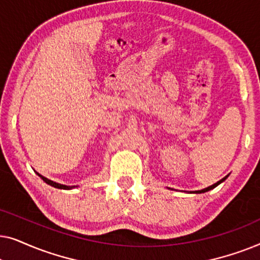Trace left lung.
I'll list each match as a JSON object with an SVG mask.
<instances>
[{"mask_svg":"<svg viewBox=\"0 0 260 260\" xmlns=\"http://www.w3.org/2000/svg\"><path fill=\"white\" fill-rule=\"evenodd\" d=\"M227 177V176H226ZM226 177H223V179H221L220 181H218V182L216 183H214V184H212V186H209V187H207V188H205V189H202V190H198V191H195V193H205V191H208V190H211V189H213V188H215L216 186H218V184H220L222 182V181H225L226 180Z\"/></svg>","mask_w":260,"mask_h":260,"instance_id":"1","label":"left lung"}]
</instances>
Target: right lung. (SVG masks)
Segmentation results:
<instances>
[{
  "label": "right lung",
  "instance_id": "1",
  "mask_svg": "<svg viewBox=\"0 0 260 260\" xmlns=\"http://www.w3.org/2000/svg\"><path fill=\"white\" fill-rule=\"evenodd\" d=\"M39 176L41 177L42 180L45 181L46 183H48V184H51V186H53V187H55V188H60V189H71V188L72 187H69V186H63V184H60V183H56V182H53V181H51V180H48V179H46V177H44V176H41L40 174L39 173H37Z\"/></svg>",
  "mask_w": 260,
  "mask_h": 260
}]
</instances>
